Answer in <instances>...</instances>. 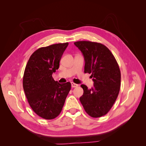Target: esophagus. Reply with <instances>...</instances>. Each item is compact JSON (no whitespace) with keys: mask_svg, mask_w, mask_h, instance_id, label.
<instances>
[{"mask_svg":"<svg viewBox=\"0 0 146 146\" xmlns=\"http://www.w3.org/2000/svg\"><path fill=\"white\" fill-rule=\"evenodd\" d=\"M71 87H72V88H75V87H77V86H78V84H76V83H73V82H71Z\"/></svg>","mask_w":146,"mask_h":146,"instance_id":"obj_1","label":"esophagus"}]
</instances>
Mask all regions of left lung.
<instances>
[{
  "label": "left lung",
  "instance_id": "1",
  "mask_svg": "<svg viewBox=\"0 0 146 146\" xmlns=\"http://www.w3.org/2000/svg\"><path fill=\"white\" fill-rule=\"evenodd\" d=\"M74 44L84 57V72L92 74L94 87L82 85L83 94L80 100L85 111L92 117L107 114L119 95L121 75L119 65L111 51L101 43L77 41Z\"/></svg>",
  "mask_w": 146,
  "mask_h": 146
}]
</instances>
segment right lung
<instances>
[{"instance_id": "1", "label": "right lung", "mask_w": 146, "mask_h": 146, "mask_svg": "<svg viewBox=\"0 0 146 146\" xmlns=\"http://www.w3.org/2000/svg\"><path fill=\"white\" fill-rule=\"evenodd\" d=\"M68 42L40 48L31 56L24 71L23 88L29 104L43 119L58 116L71 90V83L60 84L52 78Z\"/></svg>"}]
</instances>
